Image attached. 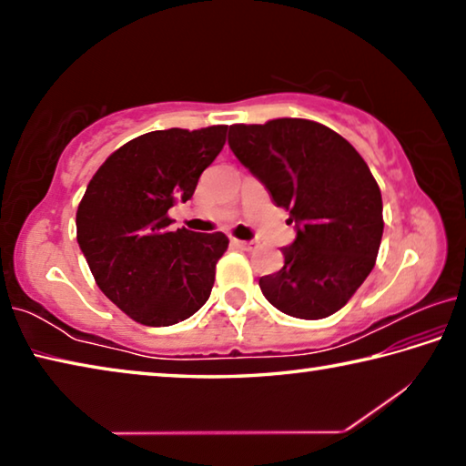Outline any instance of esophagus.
<instances>
[{
	"label": "esophagus",
	"mask_w": 466,
	"mask_h": 466,
	"mask_svg": "<svg viewBox=\"0 0 466 466\" xmlns=\"http://www.w3.org/2000/svg\"><path fill=\"white\" fill-rule=\"evenodd\" d=\"M232 244H234V247H238V248H242V250H252V248H255L257 247V244L255 242H248V240H232Z\"/></svg>",
	"instance_id": "34e87169"
}]
</instances>
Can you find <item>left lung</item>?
Wrapping results in <instances>:
<instances>
[{"instance_id":"obj_1","label":"left lung","mask_w":466,"mask_h":466,"mask_svg":"<svg viewBox=\"0 0 466 466\" xmlns=\"http://www.w3.org/2000/svg\"><path fill=\"white\" fill-rule=\"evenodd\" d=\"M228 144L296 224L281 269L258 279L263 296L306 320L343 309L374 269L384 230L382 195L364 157L309 119L232 125Z\"/></svg>"}]
</instances>
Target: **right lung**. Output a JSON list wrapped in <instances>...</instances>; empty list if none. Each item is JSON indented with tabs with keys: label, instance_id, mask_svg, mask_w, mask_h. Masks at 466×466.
<instances>
[{
	"label": "right lung",
	"instance_id": "obj_1",
	"mask_svg": "<svg viewBox=\"0 0 466 466\" xmlns=\"http://www.w3.org/2000/svg\"><path fill=\"white\" fill-rule=\"evenodd\" d=\"M228 125L149 131L110 154L77 205V244L110 302L146 327H170L208 302L222 232H170L168 209L188 201L226 144Z\"/></svg>",
	"mask_w": 466,
	"mask_h": 466
}]
</instances>
